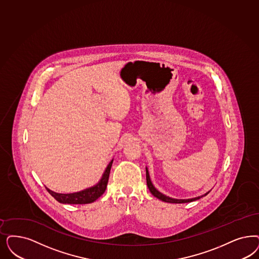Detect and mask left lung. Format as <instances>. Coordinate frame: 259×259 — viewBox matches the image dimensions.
<instances>
[{
  "mask_svg": "<svg viewBox=\"0 0 259 259\" xmlns=\"http://www.w3.org/2000/svg\"><path fill=\"white\" fill-rule=\"evenodd\" d=\"M146 183H147V187L149 188L150 192H151L152 194H153L154 196L157 197L158 199H160V200L163 201V202H166V203H172V204H183V203L193 202V201L199 200L200 198L205 196V195H207V194L209 193V191H208V192H206L205 194L202 195V196L195 197V198H191V199H174V198H170V197L166 196V195H164V194L161 193L159 190H157V188H155V187L153 186L151 180H150V176H149V172H148L147 167H146Z\"/></svg>",
  "mask_w": 259,
  "mask_h": 259,
  "instance_id": "8db88e82",
  "label": "left lung"
}]
</instances>
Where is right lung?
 Masks as SVG:
<instances>
[{
    "label": "right lung",
    "mask_w": 259,
    "mask_h": 259,
    "mask_svg": "<svg viewBox=\"0 0 259 259\" xmlns=\"http://www.w3.org/2000/svg\"><path fill=\"white\" fill-rule=\"evenodd\" d=\"M113 161L109 162V164L106 167V169L104 171L103 175L101 179L99 180L98 184L92 188H86L84 190H81L78 192H74V193H67V194H63V193H56L53 190L47 188V190L49 191V193L54 197L56 201H58L59 203L62 204H72V205H83V204H90L95 202L97 199L101 196L107 187L108 180H109V175H110V170L112 167V163Z\"/></svg>",
    "instance_id": "1"
}]
</instances>
